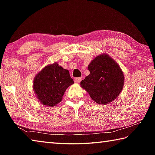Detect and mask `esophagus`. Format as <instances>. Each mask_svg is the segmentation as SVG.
Masks as SVG:
<instances>
[{
  "label": "esophagus",
  "mask_w": 155,
  "mask_h": 155,
  "mask_svg": "<svg viewBox=\"0 0 155 155\" xmlns=\"http://www.w3.org/2000/svg\"><path fill=\"white\" fill-rule=\"evenodd\" d=\"M81 80H82V78L81 77H78V78H74V82L76 83H79L81 81Z\"/></svg>",
  "instance_id": "34e87169"
}]
</instances>
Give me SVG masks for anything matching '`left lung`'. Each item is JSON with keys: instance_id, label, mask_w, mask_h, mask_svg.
<instances>
[{"instance_id": "obj_1", "label": "left lung", "mask_w": 155, "mask_h": 155, "mask_svg": "<svg viewBox=\"0 0 155 155\" xmlns=\"http://www.w3.org/2000/svg\"><path fill=\"white\" fill-rule=\"evenodd\" d=\"M90 74L81 82V87L97 104L111 103L118 97L124 83L120 65L109 54L96 56L88 65Z\"/></svg>"}]
</instances>
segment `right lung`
Listing matches in <instances>:
<instances>
[{
	"label": "right lung",
	"instance_id": "obj_1",
	"mask_svg": "<svg viewBox=\"0 0 155 155\" xmlns=\"http://www.w3.org/2000/svg\"><path fill=\"white\" fill-rule=\"evenodd\" d=\"M73 83L69 71L54 62L35 75L33 90L41 104L52 107L62 101L66 89Z\"/></svg>",
	"mask_w": 155,
	"mask_h": 155
}]
</instances>
